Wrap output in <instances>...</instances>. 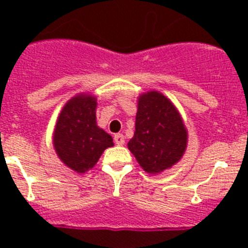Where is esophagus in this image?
Segmentation results:
<instances>
[{
	"mask_svg": "<svg viewBox=\"0 0 248 248\" xmlns=\"http://www.w3.org/2000/svg\"><path fill=\"white\" fill-rule=\"evenodd\" d=\"M114 141H115L117 145H124V143H125V138H124L123 134H115L114 135Z\"/></svg>",
	"mask_w": 248,
	"mask_h": 248,
	"instance_id": "34e87169",
	"label": "esophagus"
}]
</instances>
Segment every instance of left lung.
I'll use <instances>...</instances> for the list:
<instances>
[{"label":"left lung","mask_w":248,"mask_h":248,"mask_svg":"<svg viewBox=\"0 0 248 248\" xmlns=\"http://www.w3.org/2000/svg\"><path fill=\"white\" fill-rule=\"evenodd\" d=\"M187 131L172 103L157 92L139 98L135 133L129 150L149 174L171 168L183 156Z\"/></svg>","instance_id":"8db88e82"}]
</instances>
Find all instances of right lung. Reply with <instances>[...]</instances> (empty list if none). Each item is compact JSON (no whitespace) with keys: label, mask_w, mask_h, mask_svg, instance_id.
I'll use <instances>...</instances> for the list:
<instances>
[{"label":"right lung","mask_w":248,"mask_h":248,"mask_svg":"<svg viewBox=\"0 0 248 248\" xmlns=\"http://www.w3.org/2000/svg\"><path fill=\"white\" fill-rule=\"evenodd\" d=\"M97 100L91 95H77L64 105L54 129L53 144L59 159L77 172L93 168L113 138L98 128Z\"/></svg>","instance_id":"add662e5"}]
</instances>
